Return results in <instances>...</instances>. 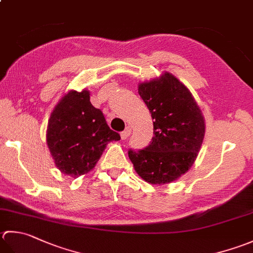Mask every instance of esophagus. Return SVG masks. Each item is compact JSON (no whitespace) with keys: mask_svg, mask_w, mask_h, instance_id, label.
<instances>
[{"mask_svg":"<svg viewBox=\"0 0 253 253\" xmlns=\"http://www.w3.org/2000/svg\"><path fill=\"white\" fill-rule=\"evenodd\" d=\"M130 132H131V128L128 126V127H126V129L124 130V131H122L121 132V137H122V139L123 140H125V139H127L128 138V136L130 135Z\"/></svg>","mask_w":253,"mask_h":253,"instance_id":"1","label":"esophagus"}]
</instances>
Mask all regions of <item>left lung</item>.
Here are the masks:
<instances>
[{
	"mask_svg": "<svg viewBox=\"0 0 253 253\" xmlns=\"http://www.w3.org/2000/svg\"><path fill=\"white\" fill-rule=\"evenodd\" d=\"M138 93L153 120L150 145L128 150L136 172L151 184H165L184 174L194 163L205 135V122L187 87L166 72L141 83Z\"/></svg>",
	"mask_w": 253,
	"mask_h": 253,
	"instance_id": "1",
	"label": "left lung"
}]
</instances>
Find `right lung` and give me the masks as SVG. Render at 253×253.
<instances>
[{
  "label": "right lung",
  "instance_id": "1",
  "mask_svg": "<svg viewBox=\"0 0 253 253\" xmlns=\"http://www.w3.org/2000/svg\"><path fill=\"white\" fill-rule=\"evenodd\" d=\"M101 110L90 102V92L71 91L59 102L48 122L47 145L59 170L78 177L95 167L108 142L120 140Z\"/></svg>",
  "mask_w": 253,
  "mask_h": 253
}]
</instances>
